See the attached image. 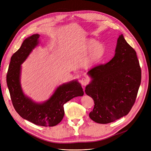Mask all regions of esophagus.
Masks as SVG:
<instances>
[{
    "instance_id": "esophagus-1",
    "label": "esophagus",
    "mask_w": 151,
    "mask_h": 151,
    "mask_svg": "<svg viewBox=\"0 0 151 151\" xmlns=\"http://www.w3.org/2000/svg\"><path fill=\"white\" fill-rule=\"evenodd\" d=\"M81 85L84 87V86H86L89 83V80L87 78H82L81 79Z\"/></svg>"
}]
</instances>
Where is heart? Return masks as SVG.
<instances>
[{
	"label": "heart",
	"instance_id": "obj_1",
	"mask_svg": "<svg viewBox=\"0 0 151 151\" xmlns=\"http://www.w3.org/2000/svg\"><path fill=\"white\" fill-rule=\"evenodd\" d=\"M83 52H88L86 64L91 66L97 63L103 57L105 52V47L101 43L97 42L96 40L88 38L84 40L81 45Z\"/></svg>",
	"mask_w": 151,
	"mask_h": 151
}]
</instances>
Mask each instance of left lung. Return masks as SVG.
Returning a JSON list of instances; mask_svg holds the SVG:
<instances>
[{
  "label": "left lung",
  "instance_id": "obj_1",
  "mask_svg": "<svg viewBox=\"0 0 151 151\" xmlns=\"http://www.w3.org/2000/svg\"><path fill=\"white\" fill-rule=\"evenodd\" d=\"M91 80L85 93L94 101L90 118L108 124L127 115L135 103L141 82V69L136 52L119 35L114 58L87 73Z\"/></svg>",
  "mask_w": 151,
  "mask_h": 151
}]
</instances>
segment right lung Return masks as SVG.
Returning <instances> with one entry per match:
<instances>
[{"instance_id": "add662e5", "label": "right lung", "mask_w": 151, "mask_h": 151, "mask_svg": "<svg viewBox=\"0 0 151 151\" xmlns=\"http://www.w3.org/2000/svg\"><path fill=\"white\" fill-rule=\"evenodd\" d=\"M39 34L27 37L11 58L6 75L7 85L13 106L23 119L36 125L53 127L63 118V105L74 97L82 96L83 91L77 80L64 83L55 89L45 101L36 103L24 94L21 85V64L39 44Z\"/></svg>"}]
</instances>
